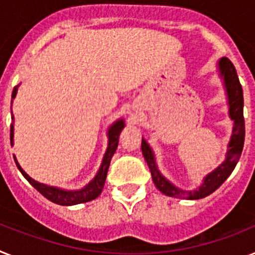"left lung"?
<instances>
[{
    "instance_id": "obj_1",
    "label": "left lung",
    "mask_w": 255,
    "mask_h": 255,
    "mask_svg": "<svg viewBox=\"0 0 255 255\" xmlns=\"http://www.w3.org/2000/svg\"><path fill=\"white\" fill-rule=\"evenodd\" d=\"M219 77L222 78L223 86L227 94V102H228V115L232 120V135L228 142V150L226 153V159L219 167L206 174L202 184L194 190H182L181 188L172 184L167 177H164L156 164V157L153 153L150 144L142 138V153L144 160L148 164L151 170L153 184L163 194L168 197L180 199H201L207 195L212 194L220 185L229 177L232 173L237 161H239L241 152L244 148V140H245V121H244V95L243 87L240 85L239 77H237L236 69L233 64L227 58L223 57L218 61Z\"/></svg>"
}]
</instances>
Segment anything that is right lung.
<instances>
[{"label": "right lung", "mask_w": 255, "mask_h": 255, "mask_svg": "<svg viewBox=\"0 0 255 255\" xmlns=\"http://www.w3.org/2000/svg\"><path fill=\"white\" fill-rule=\"evenodd\" d=\"M18 86L14 87L11 94V104L12 100L15 99L16 92H18ZM11 120L12 124L10 126V143L11 146L14 144V116L11 112ZM125 128V121L123 119L117 120L116 123H113L112 125L109 126L108 129V147L105 150L104 156H103L102 164H100V168L95 174V177L92 178L90 182H88L86 186H83L82 189H78V190H66V189L57 188V186H49V185L41 184L39 181L33 180L32 177H29L28 174L22 169V167L19 165V163L16 161V157L14 156V160H15L16 167L20 170V173L23 174V177L28 181L29 184L32 185L33 188L39 191L40 194H43L47 199H49L50 202H53L56 205L61 206H74L79 205V203H85V202H90L92 199L98 198L99 195L102 194L103 188H104L105 178H107V173H108L109 164H111V159H112L113 153L117 150V146H119V138L120 134L123 131V129Z\"/></svg>", "instance_id": "right-lung-1"}]
</instances>
